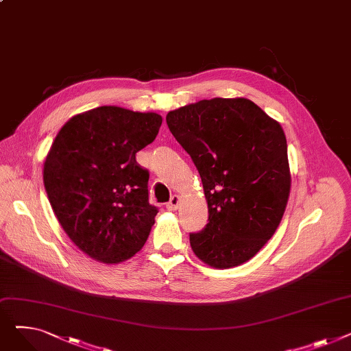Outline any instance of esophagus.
Masks as SVG:
<instances>
[{
  "mask_svg": "<svg viewBox=\"0 0 351 351\" xmlns=\"http://www.w3.org/2000/svg\"><path fill=\"white\" fill-rule=\"evenodd\" d=\"M179 196L178 195H173L172 197H171V200L168 202V204H166V208H168V210H176L178 209V206H179Z\"/></svg>",
  "mask_w": 351,
  "mask_h": 351,
  "instance_id": "34e87169",
  "label": "esophagus"
}]
</instances>
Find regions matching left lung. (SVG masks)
<instances>
[{
    "label": "left lung",
    "instance_id": "left-lung-1",
    "mask_svg": "<svg viewBox=\"0 0 351 351\" xmlns=\"http://www.w3.org/2000/svg\"><path fill=\"white\" fill-rule=\"evenodd\" d=\"M166 123L200 175L209 219L191 246L212 267L239 266L278 229L290 193L282 126L246 98H213L171 110Z\"/></svg>",
    "mask_w": 351,
    "mask_h": 351
}]
</instances>
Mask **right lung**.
<instances>
[{"instance_id":"obj_1","label":"right lung","mask_w":351,"mask_h":351,"mask_svg":"<svg viewBox=\"0 0 351 351\" xmlns=\"http://www.w3.org/2000/svg\"><path fill=\"white\" fill-rule=\"evenodd\" d=\"M162 117L99 106L71 118L44 163V186L58 222L84 253L119 263L142 249L158 208L136 152L155 141Z\"/></svg>"}]
</instances>
